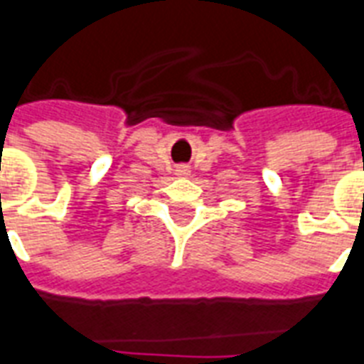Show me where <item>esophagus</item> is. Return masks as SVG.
Returning <instances> with one entry per match:
<instances>
[{
	"mask_svg": "<svg viewBox=\"0 0 364 364\" xmlns=\"http://www.w3.org/2000/svg\"><path fill=\"white\" fill-rule=\"evenodd\" d=\"M177 171H179V176H187V173H188V171H191V170H188L187 166H181V168H179V170H177Z\"/></svg>",
	"mask_w": 364,
	"mask_h": 364,
	"instance_id": "esophagus-1",
	"label": "esophagus"
}]
</instances>
